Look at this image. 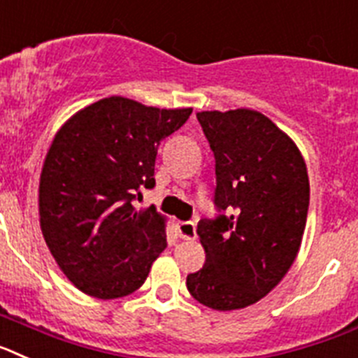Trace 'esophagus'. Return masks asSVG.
Wrapping results in <instances>:
<instances>
[{"label": "esophagus", "instance_id": "1", "mask_svg": "<svg viewBox=\"0 0 358 358\" xmlns=\"http://www.w3.org/2000/svg\"><path fill=\"white\" fill-rule=\"evenodd\" d=\"M176 232L182 239L196 238V223L194 222H178L176 223Z\"/></svg>", "mask_w": 358, "mask_h": 358}]
</instances>
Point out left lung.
Masks as SVG:
<instances>
[{
    "label": "left lung",
    "mask_w": 358,
    "mask_h": 358,
    "mask_svg": "<svg viewBox=\"0 0 358 358\" xmlns=\"http://www.w3.org/2000/svg\"><path fill=\"white\" fill-rule=\"evenodd\" d=\"M216 158V220H200L205 265L187 275L203 306L247 308L278 287L303 241L310 182L299 148L256 110L196 113ZM227 216H224V213Z\"/></svg>",
    "instance_id": "obj_1"
}]
</instances>
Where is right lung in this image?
Here are the masks:
<instances>
[{"label":"right lung","instance_id":"obj_1","mask_svg":"<svg viewBox=\"0 0 358 358\" xmlns=\"http://www.w3.org/2000/svg\"><path fill=\"white\" fill-rule=\"evenodd\" d=\"M191 113L115 95L55 133L39 180V223L55 263L80 292L117 299L144 285L167 247L166 217L133 200L155 187L158 144Z\"/></svg>","mask_w":358,"mask_h":358}]
</instances>
